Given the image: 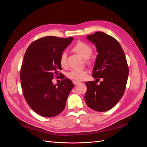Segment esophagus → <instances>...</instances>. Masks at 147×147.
<instances>
[{
    "mask_svg": "<svg viewBox=\"0 0 147 147\" xmlns=\"http://www.w3.org/2000/svg\"><path fill=\"white\" fill-rule=\"evenodd\" d=\"M73 83H74V85H78V84L80 83V82L77 81V80H73Z\"/></svg>",
    "mask_w": 147,
    "mask_h": 147,
    "instance_id": "1",
    "label": "esophagus"
}]
</instances>
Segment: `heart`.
<instances>
[{
  "label": "heart",
  "instance_id": "1",
  "mask_svg": "<svg viewBox=\"0 0 147 147\" xmlns=\"http://www.w3.org/2000/svg\"><path fill=\"white\" fill-rule=\"evenodd\" d=\"M74 52L78 53L83 58H88L92 53V50L90 46L87 43L79 42L77 43L73 48ZM67 53L64 52L62 53L60 57L59 63L62 67H65L67 65ZM87 71L84 69H72L71 71L67 73V76L68 78L74 80L80 81L86 78Z\"/></svg>",
  "mask_w": 147,
  "mask_h": 147
}]
</instances>
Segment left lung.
I'll return each mask as SVG.
<instances>
[{
  "mask_svg": "<svg viewBox=\"0 0 147 147\" xmlns=\"http://www.w3.org/2000/svg\"><path fill=\"white\" fill-rule=\"evenodd\" d=\"M86 38L95 45L98 52L92 76L102 81L99 85L95 81L86 82L84 100L91 109L106 111L124 94L129 74L126 58L119 42L111 36L98 32Z\"/></svg>",
  "mask_w": 147,
  "mask_h": 147,
  "instance_id": "obj_1",
  "label": "left lung"
}]
</instances>
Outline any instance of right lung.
Returning a JSON list of instances; mask_svg holds the SVG:
<instances>
[{"mask_svg": "<svg viewBox=\"0 0 147 147\" xmlns=\"http://www.w3.org/2000/svg\"><path fill=\"white\" fill-rule=\"evenodd\" d=\"M73 40L44 37L33 42L25 53L20 73L22 92L29 106L42 117H55L63 111L74 87L69 79L52 82L58 69H62L61 55Z\"/></svg>", "mask_w": 147, "mask_h": 147, "instance_id": "right-lung-1", "label": "right lung"}]
</instances>
